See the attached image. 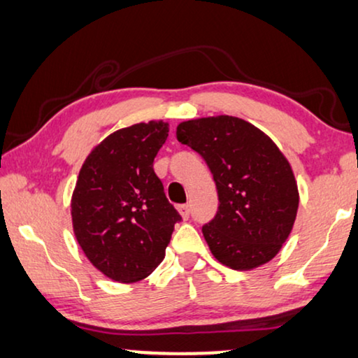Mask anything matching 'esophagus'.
Listing matches in <instances>:
<instances>
[{
	"instance_id": "1",
	"label": "esophagus",
	"mask_w": 358,
	"mask_h": 358,
	"mask_svg": "<svg viewBox=\"0 0 358 358\" xmlns=\"http://www.w3.org/2000/svg\"><path fill=\"white\" fill-rule=\"evenodd\" d=\"M179 213L182 215V219H189V213H190V206L189 203H184V206L179 207Z\"/></svg>"
}]
</instances>
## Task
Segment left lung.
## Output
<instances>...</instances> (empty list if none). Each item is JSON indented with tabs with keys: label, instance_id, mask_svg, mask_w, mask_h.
I'll use <instances>...</instances> for the list:
<instances>
[{
	"label": "left lung",
	"instance_id": "8db88e82",
	"mask_svg": "<svg viewBox=\"0 0 358 358\" xmlns=\"http://www.w3.org/2000/svg\"><path fill=\"white\" fill-rule=\"evenodd\" d=\"M176 134L213 176L220 203L202 234L217 262L236 271L271 262L299 207L298 182L280 148L255 124L229 115L187 120Z\"/></svg>",
	"mask_w": 358,
	"mask_h": 358
}]
</instances>
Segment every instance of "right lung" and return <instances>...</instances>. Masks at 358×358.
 <instances>
[{"label":"right lung","instance_id":"1","mask_svg":"<svg viewBox=\"0 0 358 358\" xmlns=\"http://www.w3.org/2000/svg\"><path fill=\"white\" fill-rule=\"evenodd\" d=\"M168 133L162 120L117 129L90 151L78 173L71 201L73 235L88 262L117 282L150 276L180 220L152 169Z\"/></svg>","mask_w":358,"mask_h":358}]
</instances>
